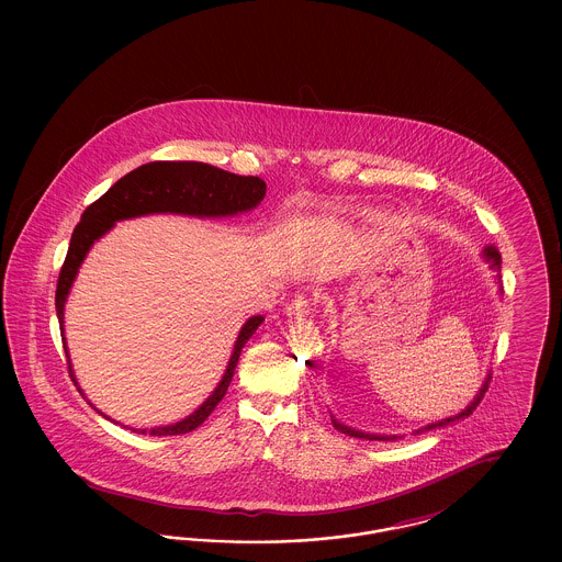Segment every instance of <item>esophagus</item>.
I'll use <instances>...</instances> for the list:
<instances>
[{
	"mask_svg": "<svg viewBox=\"0 0 562 562\" xmlns=\"http://www.w3.org/2000/svg\"><path fill=\"white\" fill-rule=\"evenodd\" d=\"M312 314V299L307 294H294L291 305H289V316L293 318H305Z\"/></svg>",
	"mask_w": 562,
	"mask_h": 562,
	"instance_id": "esophagus-1",
	"label": "esophagus"
}]
</instances>
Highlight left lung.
Instances as JSON below:
<instances>
[{
	"label": "left lung",
	"mask_w": 562,
	"mask_h": 562,
	"mask_svg": "<svg viewBox=\"0 0 562 562\" xmlns=\"http://www.w3.org/2000/svg\"><path fill=\"white\" fill-rule=\"evenodd\" d=\"M484 259L491 263V268L497 271V280H502V276H499V271H502V255H499V250L495 248V246H486L484 248ZM491 379V376H488ZM488 379L482 383L481 392L476 394V398L470 402L461 413H457L454 417H449V419H445V422H438V424H429L424 429H434V428H445V426H451V424H459V422H463V419H468L474 411H476V406L481 404L482 398H484V392L488 390ZM333 426L335 429H339L341 434H348V436H353V438H367V440H396V436H379V434H364V431H358V429L348 428V426H344V424H339L335 417H333ZM424 429H417V434L419 431H424Z\"/></svg>",
	"instance_id": "obj_1"
}]
</instances>
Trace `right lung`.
<instances>
[{
	"instance_id": "1",
	"label": "right lung",
	"mask_w": 562,
	"mask_h": 562,
	"mask_svg": "<svg viewBox=\"0 0 562 562\" xmlns=\"http://www.w3.org/2000/svg\"><path fill=\"white\" fill-rule=\"evenodd\" d=\"M266 181L259 177H240L227 170H221L211 164L202 161H149L138 166L126 177H122L115 186L92 202L76 225L69 250L65 257V263L58 273L56 282V316L60 324V337L63 348L67 353L71 381H76V374L71 369L69 351L65 344V330H63V314H65V301L71 291V284L78 276L81 261L86 259L90 246L105 236L113 227L115 221L133 218L140 214L175 213L191 214V216H232V214L246 213L255 209L266 198ZM266 321L263 316H252L241 326L238 341L234 346V353L229 358V364L223 373V379L214 387L213 394L202 402L198 411H193L189 417L179 424L164 426V428L133 429L136 434H149V436H177L188 434L191 429L202 426L206 417L214 411V406L223 401L232 376L236 371L240 351L246 341L255 335V330ZM78 385V381H76ZM92 406V402H88ZM101 413V411H97ZM103 415V413H101ZM109 419L108 415H103ZM113 422V419H111Z\"/></svg>"
}]
</instances>
